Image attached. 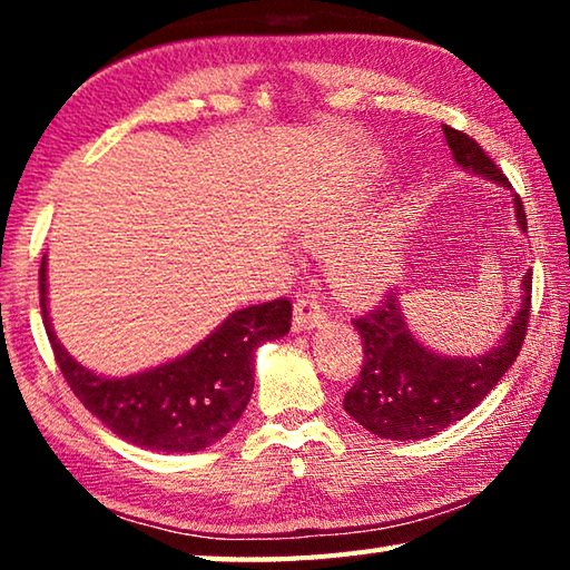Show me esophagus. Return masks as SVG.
<instances>
[{
    "label": "esophagus",
    "instance_id": "esophagus-1",
    "mask_svg": "<svg viewBox=\"0 0 570 570\" xmlns=\"http://www.w3.org/2000/svg\"><path fill=\"white\" fill-rule=\"evenodd\" d=\"M326 322V314L320 308L314 296H304L294 304V332H312L320 330Z\"/></svg>",
    "mask_w": 570,
    "mask_h": 570
}]
</instances>
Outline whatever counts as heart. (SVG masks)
<instances>
[{
	"mask_svg": "<svg viewBox=\"0 0 570 570\" xmlns=\"http://www.w3.org/2000/svg\"><path fill=\"white\" fill-rule=\"evenodd\" d=\"M364 196L324 198L298 220V234L306 246L316 250L332 248V278L344 292L372 296L384 292L397 274V248L387 228H366L346 236L354 218L360 216Z\"/></svg>",
	"mask_w": 570,
	"mask_h": 570,
	"instance_id": "1",
	"label": "heart"
}]
</instances>
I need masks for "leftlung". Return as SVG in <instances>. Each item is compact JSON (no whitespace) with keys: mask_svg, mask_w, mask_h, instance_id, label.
<instances>
[{"mask_svg":"<svg viewBox=\"0 0 570 570\" xmlns=\"http://www.w3.org/2000/svg\"><path fill=\"white\" fill-rule=\"evenodd\" d=\"M445 140L462 170L493 180L513 196L515 224L520 234L528 230L523 200L510 188L508 178L498 170L470 135L442 125ZM530 286L533 272L520 278V308L505 326L500 340L480 354H442L430 350L410 330L400 294H390L380 308L354 320L362 336L364 364L354 387L346 392L344 410L384 440H422L450 428L452 422L478 407L485 394L503 380L520 354L530 320Z\"/></svg>","mask_w":570,"mask_h":570,"instance_id":"left-lung-1","label":"left lung"}]
</instances>
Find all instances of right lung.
<instances>
[{
    "label": "right lung",
    "instance_id": "right-lung-1",
    "mask_svg": "<svg viewBox=\"0 0 570 570\" xmlns=\"http://www.w3.org/2000/svg\"><path fill=\"white\" fill-rule=\"evenodd\" d=\"M40 304L47 336L75 397L130 445L156 452H198L240 420L254 392V356L292 330L288 298L238 308L206 340L128 377H108L75 360L57 340L47 298V256L40 266Z\"/></svg>",
    "mask_w": 570,
    "mask_h": 570
}]
</instances>
